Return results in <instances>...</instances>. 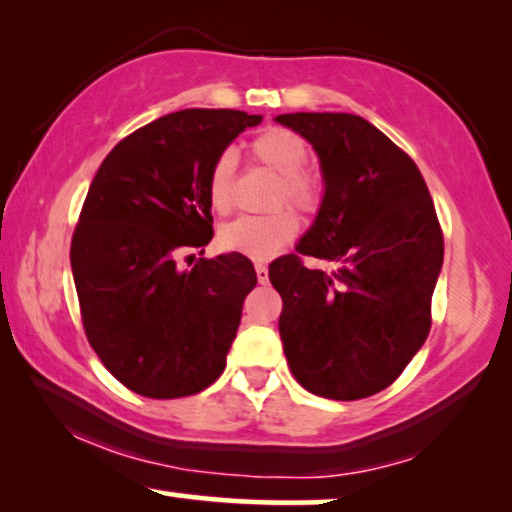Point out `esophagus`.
Masks as SVG:
<instances>
[{
    "label": "esophagus",
    "instance_id": "obj_1",
    "mask_svg": "<svg viewBox=\"0 0 512 512\" xmlns=\"http://www.w3.org/2000/svg\"><path fill=\"white\" fill-rule=\"evenodd\" d=\"M255 274H257V281H260V283H267L269 281V269L264 267L262 262L255 264Z\"/></svg>",
    "mask_w": 512,
    "mask_h": 512
}]
</instances>
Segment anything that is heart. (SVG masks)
Returning <instances> with one entry per match:
<instances>
[{
	"label": "heart",
	"mask_w": 512,
	"mask_h": 512,
	"mask_svg": "<svg viewBox=\"0 0 512 512\" xmlns=\"http://www.w3.org/2000/svg\"><path fill=\"white\" fill-rule=\"evenodd\" d=\"M248 152L252 161L274 170L278 185L271 196L269 215H248L229 222L220 231V245L229 252L250 257V260H269L283 245L297 236L299 222L288 208L299 213H316L323 203V180L316 170L306 168L309 147L295 131L283 126H271L250 140ZM206 194L210 208L217 215H229L236 203V159L231 152H222L208 170Z\"/></svg>",
	"instance_id": "obj_1"
}]
</instances>
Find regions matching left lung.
I'll return each instance as SVG.
<instances>
[{"label":"left lung","instance_id":"left-lung-1","mask_svg":"<svg viewBox=\"0 0 512 512\" xmlns=\"http://www.w3.org/2000/svg\"><path fill=\"white\" fill-rule=\"evenodd\" d=\"M316 149L325 196L295 255L269 264L295 379L330 400L391 386L431 332L445 238L417 163L356 114L276 117ZM337 261L323 272L303 257Z\"/></svg>","mask_w":512,"mask_h":512}]
</instances>
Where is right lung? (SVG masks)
I'll return each instance as SVG.
<instances>
[{
  "instance_id": "add662e5",
  "label": "right lung",
  "mask_w": 512,
  "mask_h": 512,
  "mask_svg": "<svg viewBox=\"0 0 512 512\" xmlns=\"http://www.w3.org/2000/svg\"><path fill=\"white\" fill-rule=\"evenodd\" d=\"M238 109H182L126 135L88 187L70 262L81 323L102 365L145 398H185L227 367L257 274L245 255L199 257L213 238L208 170L257 126Z\"/></svg>"
}]
</instances>
